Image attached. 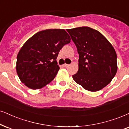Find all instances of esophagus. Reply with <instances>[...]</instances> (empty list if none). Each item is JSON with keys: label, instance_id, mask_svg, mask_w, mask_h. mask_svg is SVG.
Returning <instances> with one entry per match:
<instances>
[{"label": "esophagus", "instance_id": "34e87169", "mask_svg": "<svg viewBox=\"0 0 129 129\" xmlns=\"http://www.w3.org/2000/svg\"><path fill=\"white\" fill-rule=\"evenodd\" d=\"M63 66L64 67H68L70 66V65H68V64H67V63H64V64L63 65Z\"/></svg>", "mask_w": 129, "mask_h": 129}]
</instances>
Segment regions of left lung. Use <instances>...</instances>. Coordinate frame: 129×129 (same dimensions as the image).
<instances>
[{
	"label": "left lung",
	"mask_w": 129,
	"mask_h": 129,
	"mask_svg": "<svg viewBox=\"0 0 129 129\" xmlns=\"http://www.w3.org/2000/svg\"><path fill=\"white\" fill-rule=\"evenodd\" d=\"M67 31L79 54V68L74 80L86 90L96 92L111 82L117 70V54L100 32L88 27Z\"/></svg>",
	"instance_id": "obj_1"
}]
</instances>
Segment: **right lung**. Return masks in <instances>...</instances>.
<instances>
[{
	"instance_id": "add662e5",
	"label": "right lung",
	"mask_w": 129,
	"mask_h": 129,
	"mask_svg": "<svg viewBox=\"0 0 129 129\" xmlns=\"http://www.w3.org/2000/svg\"><path fill=\"white\" fill-rule=\"evenodd\" d=\"M70 40L63 29L42 30L33 36L17 55L16 69L21 82L30 89H38L52 81L59 69L58 53Z\"/></svg>"
}]
</instances>
